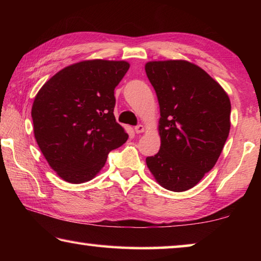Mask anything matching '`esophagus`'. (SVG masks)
I'll use <instances>...</instances> for the list:
<instances>
[{
    "mask_svg": "<svg viewBox=\"0 0 261 261\" xmlns=\"http://www.w3.org/2000/svg\"><path fill=\"white\" fill-rule=\"evenodd\" d=\"M135 132L136 134H141V132H144V126L141 124H138L135 126Z\"/></svg>",
    "mask_w": 261,
    "mask_h": 261,
    "instance_id": "obj_1",
    "label": "esophagus"
}]
</instances>
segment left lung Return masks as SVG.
I'll return each instance as SVG.
<instances>
[{
  "label": "left lung",
  "mask_w": 261,
  "mask_h": 261,
  "mask_svg": "<svg viewBox=\"0 0 261 261\" xmlns=\"http://www.w3.org/2000/svg\"><path fill=\"white\" fill-rule=\"evenodd\" d=\"M160 106L161 146L146 163L163 188L182 192L215 166L230 130L231 105L208 73L188 61L145 65Z\"/></svg>",
  "instance_id": "8db88e82"
}]
</instances>
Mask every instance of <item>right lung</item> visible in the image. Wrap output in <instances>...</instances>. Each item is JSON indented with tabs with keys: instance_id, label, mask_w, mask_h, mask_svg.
Returning <instances> with one entry per match:
<instances>
[{
	"instance_id": "right-lung-1",
	"label": "right lung",
	"mask_w": 261,
	"mask_h": 261,
	"mask_svg": "<svg viewBox=\"0 0 261 261\" xmlns=\"http://www.w3.org/2000/svg\"><path fill=\"white\" fill-rule=\"evenodd\" d=\"M129 68L124 61H83L62 69L38 92L34 137L62 179H92L109 152L129 138L114 116V90Z\"/></svg>"
}]
</instances>
